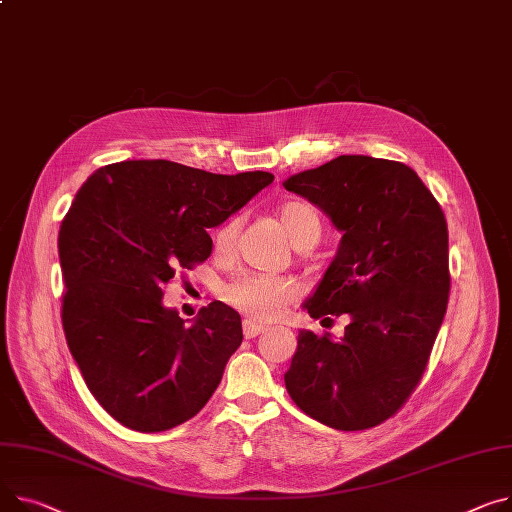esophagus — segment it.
Segmentation results:
<instances>
[{
	"mask_svg": "<svg viewBox=\"0 0 512 512\" xmlns=\"http://www.w3.org/2000/svg\"><path fill=\"white\" fill-rule=\"evenodd\" d=\"M263 331H265L263 325H257V323H253V321H245V323H243V335H245L247 339H253V337H257L259 333H263Z\"/></svg>",
	"mask_w": 512,
	"mask_h": 512,
	"instance_id": "esophagus-1",
	"label": "esophagus"
}]
</instances>
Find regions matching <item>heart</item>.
<instances>
[{"instance_id": "b5f03b06", "label": "heart", "mask_w": 512, "mask_h": 512, "mask_svg": "<svg viewBox=\"0 0 512 512\" xmlns=\"http://www.w3.org/2000/svg\"><path fill=\"white\" fill-rule=\"evenodd\" d=\"M278 222L296 249H311L319 243L323 224L319 212L306 201H288L278 210ZM241 220L230 218L214 232L216 255L230 257L236 247ZM298 298V286L288 278L247 274L224 288V300L253 321H274Z\"/></svg>"}]
</instances>
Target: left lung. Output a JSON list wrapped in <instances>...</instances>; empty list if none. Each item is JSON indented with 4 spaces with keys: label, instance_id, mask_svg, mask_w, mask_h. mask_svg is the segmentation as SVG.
<instances>
[{
    "label": "left lung",
    "instance_id": "left-lung-1",
    "mask_svg": "<svg viewBox=\"0 0 512 512\" xmlns=\"http://www.w3.org/2000/svg\"><path fill=\"white\" fill-rule=\"evenodd\" d=\"M321 208L342 243L304 309L350 315L344 337L298 333L284 374L300 410L335 430H366L418 387L447 313L449 230L438 201L403 162L337 156L284 181Z\"/></svg>",
    "mask_w": 512,
    "mask_h": 512
}]
</instances>
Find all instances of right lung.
I'll return each instance as SVG.
<instances>
[{
	"label": "right lung",
	"instance_id": "add662e5",
	"mask_svg": "<svg viewBox=\"0 0 512 512\" xmlns=\"http://www.w3.org/2000/svg\"><path fill=\"white\" fill-rule=\"evenodd\" d=\"M274 175H214L170 160L100 166L59 228L61 321L94 399L123 426L162 432L193 418L243 342L241 315L214 300L191 327L162 306L179 269L212 253L210 228Z\"/></svg>",
	"mask_w": 512,
	"mask_h": 512
}]
</instances>
